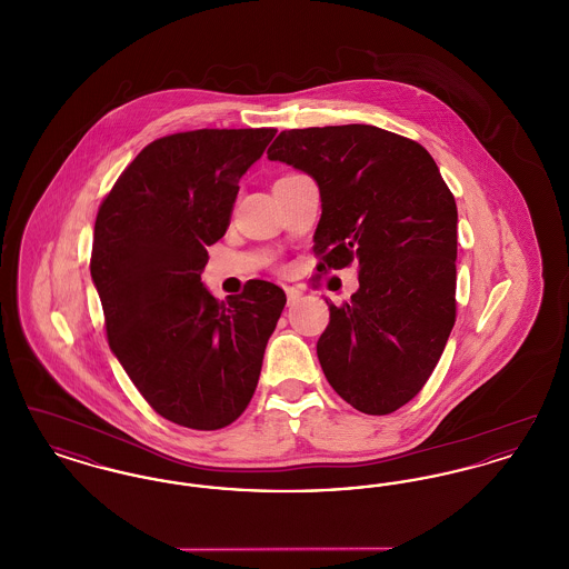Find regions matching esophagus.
<instances>
[{
    "mask_svg": "<svg viewBox=\"0 0 569 569\" xmlns=\"http://www.w3.org/2000/svg\"><path fill=\"white\" fill-rule=\"evenodd\" d=\"M286 295H288V302H295L302 295V290L295 288V286H286Z\"/></svg>",
    "mask_w": 569,
    "mask_h": 569,
    "instance_id": "1",
    "label": "esophagus"
}]
</instances>
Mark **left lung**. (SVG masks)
I'll use <instances>...</instances> for the list:
<instances>
[{"label":"left lung","mask_w":569,"mask_h":569,"mask_svg":"<svg viewBox=\"0 0 569 569\" xmlns=\"http://www.w3.org/2000/svg\"><path fill=\"white\" fill-rule=\"evenodd\" d=\"M269 160L318 181V272L358 267V290L328 302L318 358L335 392L386 416L431 378L457 320V202L431 153L376 126L283 130Z\"/></svg>","instance_id":"obj_1"}]
</instances>
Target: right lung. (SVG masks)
Returning a JSON list of instances; mask_svg holds the SVG:
<instances>
[{
  "mask_svg": "<svg viewBox=\"0 0 569 569\" xmlns=\"http://www.w3.org/2000/svg\"><path fill=\"white\" fill-rule=\"evenodd\" d=\"M274 128L191 130L149 142L102 200L91 277L110 350L162 418L217 431L243 413L286 292L249 279L219 302L202 286L239 179Z\"/></svg>",
  "mask_w": 569,
  "mask_h": 569,
  "instance_id": "right-lung-1",
  "label": "right lung"
}]
</instances>
